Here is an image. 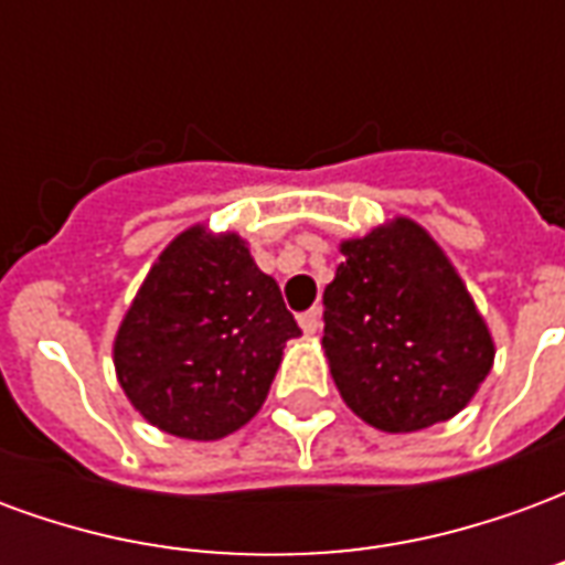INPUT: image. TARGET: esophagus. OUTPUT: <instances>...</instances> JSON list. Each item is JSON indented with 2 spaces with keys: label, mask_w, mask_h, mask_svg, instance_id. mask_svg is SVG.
I'll return each instance as SVG.
<instances>
[{
  "label": "esophagus",
  "mask_w": 565,
  "mask_h": 565,
  "mask_svg": "<svg viewBox=\"0 0 565 565\" xmlns=\"http://www.w3.org/2000/svg\"><path fill=\"white\" fill-rule=\"evenodd\" d=\"M299 327H302L306 335L320 332V308H311V311H306V315H299Z\"/></svg>",
  "instance_id": "obj_1"
}]
</instances>
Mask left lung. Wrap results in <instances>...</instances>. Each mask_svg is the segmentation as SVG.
<instances>
[{"mask_svg": "<svg viewBox=\"0 0 565 565\" xmlns=\"http://www.w3.org/2000/svg\"><path fill=\"white\" fill-rule=\"evenodd\" d=\"M342 254L323 290V351L348 408L384 433L462 412L497 351L445 250L396 217Z\"/></svg>", "mask_w": 565, "mask_h": 565, "instance_id": "1", "label": "left lung"}]
</instances>
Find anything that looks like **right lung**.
Returning a JSON list of instances; mask_svg holds the SVG:
<instances>
[{
	"instance_id": "right-lung-1",
	"label": "right lung",
	"mask_w": 565,
	"mask_h": 565,
	"mask_svg": "<svg viewBox=\"0 0 565 565\" xmlns=\"http://www.w3.org/2000/svg\"><path fill=\"white\" fill-rule=\"evenodd\" d=\"M296 335L278 284L245 242L190 226L153 263L117 330V381L148 424L214 441L257 415Z\"/></svg>"
}]
</instances>
